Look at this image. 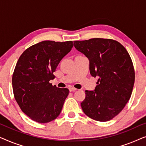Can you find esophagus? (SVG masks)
Instances as JSON below:
<instances>
[{"label": "esophagus", "instance_id": "34e87169", "mask_svg": "<svg viewBox=\"0 0 146 146\" xmlns=\"http://www.w3.org/2000/svg\"><path fill=\"white\" fill-rule=\"evenodd\" d=\"M77 89H76V88H73V87H70V88H69V90H70V92H74V91H76V90Z\"/></svg>", "mask_w": 146, "mask_h": 146}]
</instances>
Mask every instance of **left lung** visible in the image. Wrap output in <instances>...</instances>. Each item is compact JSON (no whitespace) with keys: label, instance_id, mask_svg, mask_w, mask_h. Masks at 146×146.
I'll use <instances>...</instances> for the list:
<instances>
[{"label":"left lung","instance_id":"8db88e82","mask_svg":"<svg viewBox=\"0 0 146 146\" xmlns=\"http://www.w3.org/2000/svg\"><path fill=\"white\" fill-rule=\"evenodd\" d=\"M76 49L90 61V71L98 77L94 91L86 90L82 109L90 118L107 121L123 109L130 98L135 81L132 61L116 40L92 38L74 42Z\"/></svg>","mask_w":146,"mask_h":146}]
</instances>
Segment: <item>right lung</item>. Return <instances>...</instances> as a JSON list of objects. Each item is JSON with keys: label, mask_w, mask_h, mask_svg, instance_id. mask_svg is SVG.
<instances>
[{"label": "right lung", "mask_w": 146, "mask_h": 146, "mask_svg": "<svg viewBox=\"0 0 146 146\" xmlns=\"http://www.w3.org/2000/svg\"><path fill=\"white\" fill-rule=\"evenodd\" d=\"M73 47L72 41L44 40L27 48L20 56L13 75V93L22 111L38 123L58 116L69 94L49 82L62 59Z\"/></svg>", "instance_id": "1"}]
</instances>
